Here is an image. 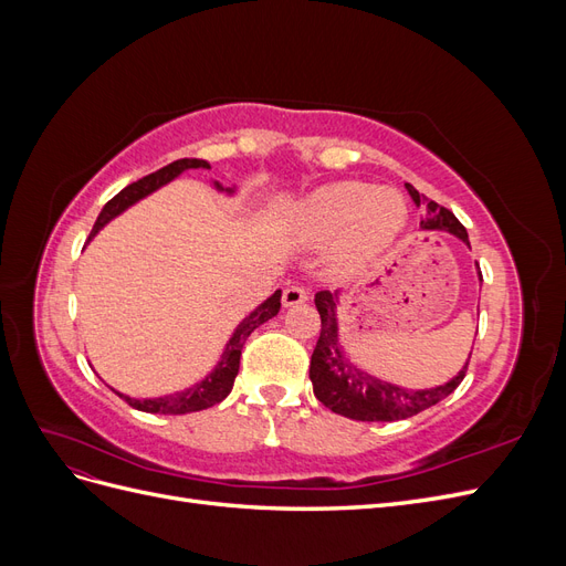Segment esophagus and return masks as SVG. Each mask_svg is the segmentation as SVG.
I'll return each instance as SVG.
<instances>
[{
    "label": "esophagus",
    "instance_id": "esophagus-1",
    "mask_svg": "<svg viewBox=\"0 0 566 566\" xmlns=\"http://www.w3.org/2000/svg\"><path fill=\"white\" fill-rule=\"evenodd\" d=\"M306 300H310V293L300 285H287L283 290V306H297V304H304Z\"/></svg>",
    "mask_w": 566,
    "mask_h": 566
}]
</instances>
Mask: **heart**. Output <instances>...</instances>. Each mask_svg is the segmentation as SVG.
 <instances>
[{"mask_svg": "<svg viewBox=\"0 0 566 566\" xmlns=\"http://www.w3.org/2000/svg\"><path fill=\"white\" fill-rule=\"evenodd\" d=\"M406 200L394 188L361 181H331L302 196L285 212L283 231L300 248L331 245L328 264L337 276H356L401 235Z\"/></svg>", "mask_w": 566, "mask_h": 566, "instance_id": "1", "label": "heart"}]
</instances>
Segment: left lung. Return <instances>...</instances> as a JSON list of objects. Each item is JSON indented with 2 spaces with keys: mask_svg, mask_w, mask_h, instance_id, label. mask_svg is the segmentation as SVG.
<instances>
[{
  "mask_svg": "<svg viewBox=\"0 0 566 566\" xmlns=\"http://www.w3.org/2000/svg\"><path fill=\"white\" fill-rule=\"evenodd\" d=\"M410 198L418 205L422 200L424 217L420 221L422 231H447L455 235L458 241L470 248V238L465 227L460 224L453 212L447 208H439L434 200L420 198L413 186L406 184ZM479 281H482V271L476 264ZM339 290L335 293H316V310L321 314V335L316 342V349L312 354L310 378L314 385L316 399L331 408L333 413H339L352 420L364 422H391V420H406L410 416H418L420 410L439 403L447 399L449 394L465 378V370L470 364V356L465 366H462L449 382L424 389H408L401 385L387 382L382 378H375L368 370L358 368L352 356L345 352L339 342V321H337V306H339Z\"/></svg>",
  "mask_w": 566,
  "mask_h": 566,
  "instance_id": "1",
  "label": "left lung"
}]
</instances>
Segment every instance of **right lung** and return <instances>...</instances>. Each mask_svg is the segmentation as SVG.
<instances>
[{"mask_svg":"<svg viewBox=\"0 0 566 566\" xmlns=\"http://www.w3.org/2000/svg\"><path fill=\"white\" fill-rule=\"evenodd\" d=\"M186 169H210L208 160H198V158H181L165 165L158 172H153L139 181H134L129 186H125L123 191H119L115 198H111L101 214L96 217V224L92 229V238L104 229L108 221H113L115 217L123 214L125 210H129L132 205H136L139 200L148 198L150 193H156L158 188L167 186L169 181H175L179 175H184ZM212 186L217 188L219 193H227V196H235L238 188L235 186H221L219 181H212ZM281 310V290H276L271 297H266L260 306H254V310L235 325V331L231 333L229 342L224 352H221L219 361L214 364V368L205 375V378L191 387H186L181 391H172V394H165V397H148V399H136L129 397V394H123L113 389L117 397H123L132 408L136 410H144V413H163V416H184V413H193V410H202V408H210L219 401H224L231 389H233V380L238 375V368H241V352L245 339L250 337V333L254 328H260L262 323H266L269 318H273Z\"/></svg>","mask_w":566,"mask_h":566,"instance_id":"1","label":"right lung"}]
</instances>
